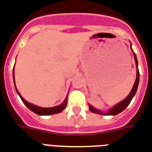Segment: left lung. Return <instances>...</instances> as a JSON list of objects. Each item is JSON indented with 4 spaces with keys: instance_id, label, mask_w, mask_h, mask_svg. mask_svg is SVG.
<instances>
[{
    "instance_id": "left-lung-1",
    "label": "left lung",
    "mask_w": 152,
    "mask_h": 152,
    "mask_svg": "<svg viewBox=\"0 0 152 152\" xmlns=\"http://www.w3.org/2000/svg\"><path fill=\"white\" fill-rule=\"evenodd\" d=\"M130 49H131V51L133 52L134 55V60H135V65H136V68H137V73H136V79L135 81H134V84L133 85V88L130 91V93H129L128 95L124 100H122V102H120L119 103H118L117 104H115L113 107H112L111 109H110L107 112H102V111L99 110L96 108L93 107L91 104H88V107H89V110H90L91 112H93L94 113H98V114H101V115H117L119 113H121L122 111L124 110L127 107L129 104L131 102V100L133 98L134 95H135L136 91L138 89V86H139V67H138V59H137V57H136V55L134 54V52L132 50L131 48V43H130Z\"/></svg>"
}]
</instances>
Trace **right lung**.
Wrapping results in <instances>:
<instances>
[{
    "label": "right lung",
    "mask_w": 152,
    "mask_h": 152,
    "mask_svg": "<svg viewBox=\"0 0 152 152\" xmlns=\"http://www.w3.org/2000/svg\"><path fill=\"white\" fill-rule=\"evenodd\" d=\"M13 83H14V86H15V88H16L17 93L18 94L20 98L22 99V102L24 103L26 107L30 110L35 113L36 114H39V115H51V114H56V113H59L60 112L64 110L67 105V96H68V93H67V96L64 102H62L61 104L57 105V106H55V107H50V108H43V107H40V106H38V105H35V104H33L28 102L27 101H26L23 97L22 96V95L20 94V93L18 90L17 88L16 85H15V80H14V67L13 69Z\"/></svg>",
    "instance_id": "add662e5"
}]
</instances>
